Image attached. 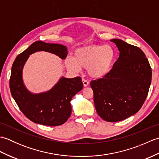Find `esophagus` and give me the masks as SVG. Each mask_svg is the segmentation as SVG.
<instances>
[{
    "instance_id": "obj_1",
    "label": "esophagus",
    "mask_w": 159,
    "mask_h": 159,
    "mask_svg": "<svg viewBox=\"0 0 159 159\" xmlns=\"http://www.w3.org/2000/svg\"><path fill=\"white\" fill-rule=\"evenodd\" d=\"M82 82H83L84 87H87L89 85V82L87 81V80H86L85 79H82Z\"/></svg>"
}]
</instances>
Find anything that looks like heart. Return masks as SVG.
I'll return each mask as SVG.
<instances>
[{"label":"heart","instance_id":"heart-1","mask_svg":"<svg viewBox=\"0 0 159 159\" xmlns=\"http://www.w3.org/2000/svg\"><path fill=\"white\" fill-rule=\"evenodd\" d=\"M116 57V51L111 46L92 45L78 48L74 58L67 57L64 63L71 72H78L81 68H87L90 77L101 79L110 72Z\"/></svg>","mask_w":159,"mask_h":159}]
</instances>
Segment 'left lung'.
Listing matches in <instances>:
<instances>
[{"mask_svg":"<svg viewBox=\"0 0 159 159\" xmlns=\"http://www.w3.org/2000/svg\"><path fill=\"white\" fill-rule=\"evenodd\" d=\"M116 43L120 57L110 72L90 83L98 116L109 122L124 120L137 113L148 96L152 70L139 48L120 39Z\"/></svg>","mask_w":159,"mask_h":159,"instance_id":"8db88e82","label":"left lung"}]
</instances>
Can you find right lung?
<instances>
[{"label":"right lung","mask_w":159,"mask_h":159,"mask_svg":"<svg viewBox=\"0 0 159 159\" xmlns=\"http://www.w3.org/2000/svg\"><path fill=\"white\" fill-rule=\"evenodd\" d=\"M39 51L54 54L61 59L67 55V48L59 43L38 41L16 57L11 67L9 87L13 99L25 116L34 123L49 126L64 124L72 113L71 100L83 89L81 78L61 76L48 91L33 93L23 81L22 70L29 55Z\"/></svg>","instance_id":"right-lung-1"}]
</instances>
